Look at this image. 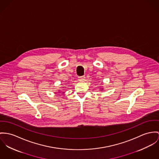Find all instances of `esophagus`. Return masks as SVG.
<instances>
[{
    "label": "esophagus",
    "instance_id": "1",
    "mask_svg": "<svg viewBox=\"0 0 159 159\" xmlns=\"http://www.w3.org/2000/svg\"><path fill=\"white\" fill-rule=\"evenodd\" d=\"M78 78H79V80L81 81V80H84L85 79V77L84 75H82V76H80V77H79Z\"/></svg>",
    "mask_w": 159,
    "mask_h": 159
}]
</instances>
